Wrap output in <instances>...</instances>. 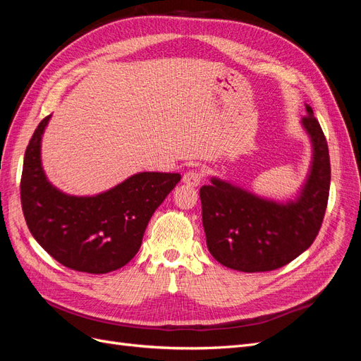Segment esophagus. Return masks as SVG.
<instances>
[{
  "instance_id": "34e87169",
  "label": "esophagus",
  "mask_w": 361,
  "mask_h": 361,
  "mask_svg": "<svg viewBox=\"0 0 361 361\" xmlns=\"http://www.w3.org/2000/svg\"><path fill=\"white\" fill-rule=\"evenodd\" d=\"M182 182H183V185H187V187L195 188V187H199L200 182H202V174L197 170L187 171L183 174Z\"/></svg>"
}]
</instances>
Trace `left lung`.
<instances>
[{"label":"left lung","instance_id":"8db88e82","mask_svg":"<svg viewBox=\"0 0 361 361\" xmlns=\"http://www.w3.org/2000/svg\"><path fill=\"white\" fill-rule=\"evenodd\" d=\"M301 128L312 146V161L297 194L286 200L216 176L200 188L202 223L209 253L221 265L264 272L288 265L318 235L330 191V155L312 106L305 104Z\"/></svg>","mask_w":361,"mask_h":361}]
</instances>
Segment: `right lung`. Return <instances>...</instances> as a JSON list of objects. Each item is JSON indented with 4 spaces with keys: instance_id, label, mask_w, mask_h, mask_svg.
I'll list each match as a JSON object with an SVG mask.
<instances>
[{
    "instance_id": "1",
    "label": "right lung",
    "mask_w": 361,
    "mask_h": 361,
    "mask_svg": "<svg viewBox=\"0 0 361 361\" xmlns=\"http://www.w3.org/2000/svg\"><path fill=\"white\" fill-rule=\"evenodd\" d=\"M51 117L39 123L24 157L20 202L30 232L71 269L106 274L122 268L138 253L149 220L180 174L140 171L94 195L63 192L42 166V138Z\"/></svg>"
}]
</instances>
